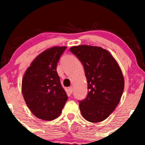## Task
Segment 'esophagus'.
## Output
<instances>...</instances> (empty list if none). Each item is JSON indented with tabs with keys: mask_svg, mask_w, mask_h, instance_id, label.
<instances>
[{
	"mask_svg": "<svg viewBox=\"0 0 145 145\" xmlns=\"http://www.w3.org/2000/svg\"><path fill=\"white\" fill-rule=\"evenodd\" d=\"M68 91H69V93L70 94H71L73 93V88L72 87H69V89H68Z\"/></svg>",
	"mask_w": 145,
	"mask_h": 145,
	"instance_id": "34e87169",
	"label": "esophagus"
}]
</instances>
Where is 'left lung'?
<instances>
[{
    "mask_svg": "<svg viewBox=\"0 0 145 145\" xmlns=\"http://www.w3.org/2000/svg\"><path fill=\"white\" fill-rule=\"evenodd\" d=\"M69 50L82 63L87 80V95L79 101L81 114L89 122H101L114 110L122 96L124 78L121 68L101 47L81 45Z\"/></svg>",
    "mask_w": 145,
    "mask_h": 145,
    "instance_id": "1",
    "label": "left lung"
}]
</instances>
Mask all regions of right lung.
I'll use <instances>...</instances> for the list:
<instances>
[{
    "label": "right lung",
    "mask_w": 145,
    "mask_h": 145,
    "mask_svg": "<svg viewBox=\"0 0 145 145\" xmlns=\"http://www.w3.org/2000/svg\"><path fill=\"white\" fill-rule=\"evenodd\" d=\"M66 48L55 46L41 52L23 77L22 91L25 102L33 114L42 120L57 118L68 99L56 71L57 63Z\"/></svg>",
    "instance_id": "1"
}]
</instances>
